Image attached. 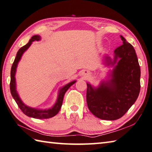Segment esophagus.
Returning a JSON list of instances; mask_svg holds the SVG:
<instances>
[{"instance_id":"34e87169","label":"esophagus","mask_w":152,"mask_h":152,"mask_svg":"<svg viewBox=\"0 0 152 152\" xmlns=\"http://www.w3.org/2000/svg\"><path fill=\"white\" fill-rule=\"evenodd\" d=\"M82 74H83L84 76H86V75H87V74H88V72H84L82 73Z\"/></svg>"}]
</instances>
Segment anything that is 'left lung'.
Masks as SVG:
<instances>
[{
  "instance_id": "8db88e82",
  "label": "left lung",
  "mask_w": 152,
  "mask_h": 152,
  "mask_svg": "<svg viewBox=\"0 0 152 152\" xmlns=\"http://www.w3.org/2000/svg\"><path fill=\"white\" fill-rule=\"evenodd\" d=\"M123 45L114 51V58L103 56V64L112 68L98 86L87 82L88 109L98 118L115 120L122 117L138 97L141 71L133 46L122 35Z\"/></svg>"
}]
</instances>
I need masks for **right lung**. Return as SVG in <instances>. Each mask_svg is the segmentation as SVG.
<instances>
[{
	"instance_id": "add662e5",
	"label": "right lung",
	"mask_w": 152,
	"mask_h": 152,
	"mask_svg": "<svg viewBox=\"0 0 152 152\" xmlns=\"http://www.w3.org/2000/svg\"><path fill=\"white\" fill-rule=\"evenodd\" d=\"M41 40V37L40 35H34L33 37L30 38L29 42L26 44L25 46L21 47L18 50L16 54V56L14 62L12 65V68H11L10 71V92L12 94V98L14 100H15L16 104H18V107L22 110L24 114L26 115L27 116L36 118V119H48V118H50L52 117H54L56 115L58 112L60 111V108H61L63 99H64V96L66 91L68 90L72 85H73L76 80L71 81L69 83L66 84L64 86H63L58 90V96L57 99L56 100V102L51 107L46 109H40V108H36V107H32L28 106H27L24 104L21 98L19 96L18 93L16 90V78L15 75L16 73V68H17L18 62H20L22 56H23V54L25 52L27 49H28L30 45L32 44V42L34 41H39Z\"/></svg>"
}]
</instances>
